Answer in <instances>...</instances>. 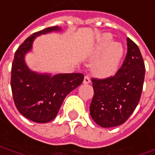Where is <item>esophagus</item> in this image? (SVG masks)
<instances>
[{"instance_id":"1","label":"esophagus","mask_w":155,"mask_h":155,"mask_svg":"<svg viewBox=\"0 0 155 155\" xmlns=\"http://www.w3.org/2000/svg\"><path fill=\"white\" fill-rule=\"evenodd\" d=\"M90 78L88 75H86L85 77H84V80H83V83L84 84H88V83H90Z\"/></svg>"}]
</instances>
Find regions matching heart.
Instances as JSON below:
<instances>
[{
  "label": "heart",
  "instance_id": "heart-1",
  "mask_svg": "<svg viewBox=\"0 0 155 155\" xmlns=\"http://www.w3.org/2000/svg\"><path fill=\"white\" fill-rule=\"evenodd\" d=\"M103 51L91 65L93 73L101 77L112 75L117 71L124 54L123 45L120 43L112 42L110 34H104L98 39L96 53Z\"/></svg>",
  "mask_w": 155,
  "mask_h": 155
}]
</instances>
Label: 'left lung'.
Here are the masks:
<instances>
[{
  "mask_svg": "<svg viewBox=\"0 0 155 155\" xmlns=\"http://www.w3.org/2000/svg\"><path fill=\"white\" fill-rule=\"evenodd\" d=\"M145 71L140 51L127 38V53L116 74L105 79L92 78L94 96L89 110L98 125L114 127L130 117L140 99Z\"/></svg>",
  "mask_w": 155,
  "mask_h": 155,
  "instance_id": "obj_1",
  "label": "left lung"
}]
</instances>
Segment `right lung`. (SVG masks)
<instances>
[{
	"label": "right lung",
	"mask_w": 155,
	"mask_h": 155,
	"mask_svg": "<svg viewBox=\"0 0 155 155\" xmlns=\"http://www.w3.org/2000/svg\"><path fill=\"white\" fill-rule=\"evenodd\" d=\"M60 31L59 26L35 32L27 38L15 53L10 85L15 105L26 118L36 123H47L55 118L65 97L80 86L84 76L80 73L38 74L27 67L24 56L31 50L36 37Z\"/></svg>",
	"instance_id": "add662e5"
}]
</instances>
